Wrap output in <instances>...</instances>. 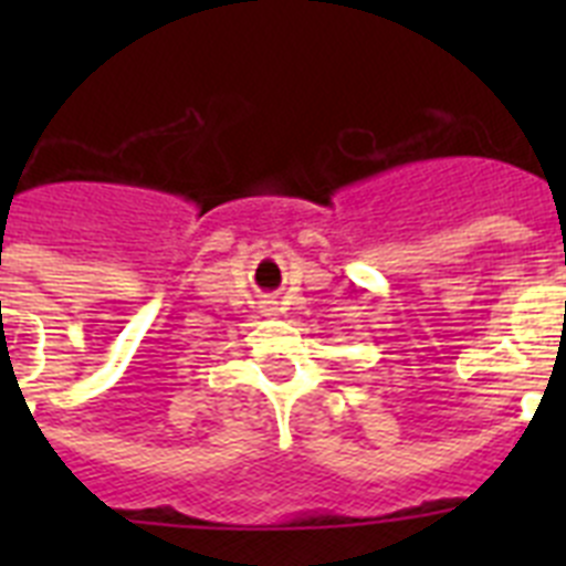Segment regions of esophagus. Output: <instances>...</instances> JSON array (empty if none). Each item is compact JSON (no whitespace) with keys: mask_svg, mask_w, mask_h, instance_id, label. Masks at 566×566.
<instances>
[{"mask_svg":"<svg viewBox=\"0 0 566 566\" xmlns=\"http://www.w3.org/2000/svg\"><path fill=\"white\" fill-rule=\"evenodd\" d=\"M274 312H277V308H274V306H272V303H266V306H263V314H269V317H272V314H274Z\"/></svg>","mask_w":566,"mask_h":566,"instance_id":"esophagus-1","label":"esophagus"}]
</instances>
